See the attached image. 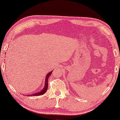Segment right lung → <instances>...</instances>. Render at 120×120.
<instances>
[{
  "label": "right lung",
  "instance_id": "1",
  "mask_svg": "<svg viewBox=\"0 0 120 120\" xmlns=\"http://www.w3.org/2000/svg\"><path fill=\"white\" fill-rule=\"evenodd\" d=\"M51 73H52V71L51 72H50L49 74H47V75H46V79H45V87H44V88H43V90H42V91H41L40 92H39L38 93H34L33 94H31L30 96H40V95H42L45 93L46 91L47 90V88H48V79H49V78L50 77V76L51 75Z\"/></svg>",
  "mask_w": 120,
  "mask_h": 120
}]
</instances>
